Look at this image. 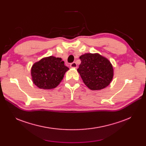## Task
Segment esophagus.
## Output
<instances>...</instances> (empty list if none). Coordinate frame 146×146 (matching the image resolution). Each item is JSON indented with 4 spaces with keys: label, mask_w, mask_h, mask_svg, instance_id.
<instances>
[{
    "label": "esophagus",
    "mask_w": 146,
    "mask_h": 146,
    "mask_svg": "<svg viewBox=\"0 0 146 146\" xmlns=\"http://www.w3.org/2000/svg\"><path fill=\"white\" fill-rule=\"evenodd\" d=\"M70 67H71L72 68H77V63L76 62L72 63L71 64H70Z\"/></svg>",
    "instance_id": "34e87169"
}]
</instances>
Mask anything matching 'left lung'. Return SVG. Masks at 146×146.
<instances>
[{"instance_id":"obj_1","label":"left lung","mask_w":146,"mask_h":146,"mask_svg":"<svg viewBox=\"0 0 146 146\" xmlns=\"http://www.w3.org/2000/svg\"><path fill=\"white\" fill-rule=\"evenodd\" d=\"M77 70L84 83L91 90H99L109 85L113 69L108 60L98 54H85L80 56Z\"/></svg>"}]
</instances>
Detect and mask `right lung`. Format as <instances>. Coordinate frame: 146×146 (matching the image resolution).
Listing matches in <instances>:
<instances>
[{"label": "right lung", "mask_w": 146, "mask_h": 146, "mask_svg": "<svg viewBox=\"0 0 146 146\" xmlns=\"http://www.w3.org/2000/svg\"><path fill=\"white\" fill-rule=\"evenodd\" d=\"M68 69L61 58L50 56L35 63L31 74L35 85L41 89L49 90L59 85Z\"/></svg>", "instance_id": "add662e5"}]
</instances>
